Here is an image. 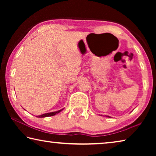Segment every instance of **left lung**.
<instances>
[{"mask_svg": "<svg viewBox=\"0 0 156 156\" xmlns=\"http://www.w3.org/2000/svg\"><path fill=\"white\" fill-rule=\"evenodd\" d=\"M105 116H106V117H108V118H111L110 116H109V115H105Z\"/></svg>", "mask_w": 156, "mask_h": 156, "instance_id": "left-lung-1", "label": "left lung"}]
</instances>
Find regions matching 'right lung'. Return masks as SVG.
Returning <instances> with one entry per match:
<instances>
[{
  "label": "right lung",
  "instance_id": "obj_1",
  "mask_svg": "<svg viewBox=\"0 0 156 156\" xmlns=\"http://www.w3.org/2000/svg\"><path fill=\"white\" fill-rule=\"evenodd\" d=\"M63 109H60V110H58V111H57V112H49V113H44V114L38 115V116H36V117H38V118H44V117H49V116H53V115H55L56 114H57V113H60Z\"/></svg>",
  "mask_w": 156,
  "mask_h": 156
}]
</instances>
